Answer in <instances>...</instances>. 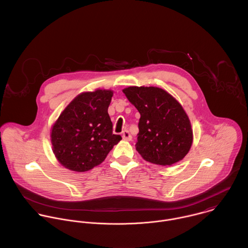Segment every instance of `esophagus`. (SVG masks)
Masks as SVG:
<instances>
[{
  "label": "esophagus",
  "instance_id": "1",
  "mask_svg": "<svg viewBox=\"0 0 248 248\" xmlns=\"http://www.w3.org/2000/svg\"><path fill=\"white\" fill-rule=\"evenodd\" d=\"M122 139H123L124 140H126V141H130V140H132V136L130 135V133H129L127 130H125V131L122 133Z\"/></svg>",
  "mask_w": 248,
  "mask_h": 248
}]
</instances>
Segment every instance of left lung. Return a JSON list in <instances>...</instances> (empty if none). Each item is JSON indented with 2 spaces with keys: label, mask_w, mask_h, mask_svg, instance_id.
Instances as JSON below:
<instances>
[{
  "label": "left lung",
  "mask_w": 248,
  "mask_h": 248,
  "mask_svg": "<svg viewBox=\"0 0 248 248\" xmlns=\"http://www.w3.org/2000/svg\"><path fill=\"white\" fill-rule=\"evenodd\" d=\"M123 93L140 113L137 151L151 163L172 166L193 143L190 119L175 97L157 87L125 88Z\"/></svg>",
  "instance_id": "1"
}]
</instances>
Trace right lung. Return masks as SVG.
<instances>
[{
	"label": "right lung",
	"mask_w": 248,
	"mask_h": 248,
	"mask_svg": "<svg viewBox=\"0 0 248 248\" xmlns=\"http://www.w3.org/2000/svg\"><path fill=\"white\" fill-rule=\"evenodd\" d=\"M111 90L97 89L78 94L51 127L50 141L57 160L74 172H86L101 164L122 140L112 134L108 113Z\"/></svg>",
	"instance_id": "add662e5"
}]
</instances>
